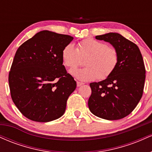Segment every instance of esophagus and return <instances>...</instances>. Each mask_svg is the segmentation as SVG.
Listing matches in <instances>:
<instances>
[{
    "instance_id": "esophagus-1",
    "label": "esophagus",
    "mask_w": 152,
    "mask_h": 152,
    "mask_svg": "<svg viewBox=\"0 0 152 152\" xmlns=\"http://www.w3.org/2000/svg\"><path fill=\"white\" fill-rule=\"evenodd\" d=\"M83 83H81V82H79V81L76 82V85H77L78 87L82 86V85H83Z\"/></svg>"
}]
</instances>
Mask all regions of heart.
I'll list each match as a JSON object with an SVG mask.
<instances>
[{"instance_id": "obj_1", "label": "heart", "mask_w": 152, "mask_h": 152, "mask_svg": "<svg viewBox=\"0 0 152 152\" xmlns=\"http://www.w3.org/2000/svg\"><path fill=\"white\" fill-rule=\"evenodd\" d=\"M61 58L64 66L74 69L78 65L80 58H86L83 69H75L70 74L82 81L104 79L113 73L117 66L118 54L113 47L95 39H86L78 44L77 48L71 43L62 50Z\"/></svg>"}]
</instances>
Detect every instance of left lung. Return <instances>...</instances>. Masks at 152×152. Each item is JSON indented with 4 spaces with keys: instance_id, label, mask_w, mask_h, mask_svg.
Segmentation results:
<instances>
[{
    "instance_id": "1",
    "label": "left lung",
    "mask_w": 152,
    "mask_h": 152,
    "mask_svg": "<svg viewBox=\"0 0 152 152\" xmlns=\"http://www.w3.org/2000/svg\"><path fill=\"white\" fill-rule=\"evenodd\" d=\"M96 39L112 45L118 62L106 79L90 83L88 108L99 118L121 119L132 113L142 96L146 71L142 53L135 43L117 33L96 36Z\"/></svg>"
}]
</instances>
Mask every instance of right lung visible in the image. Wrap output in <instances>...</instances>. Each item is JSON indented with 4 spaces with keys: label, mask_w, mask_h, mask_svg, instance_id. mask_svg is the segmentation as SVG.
<instances>
[{
    "label": "right lung",
    "mask_w": 152,
    "mask_h": 152,
    "mask_svg": "<svg viewBox=\"0 0 152 152\" xmlns=\"http://www.w3.org/2000/svg\"><path fill=\"white\" fill-rule=\"evenodd\" d=\"M74 38L40 31L17 50L8 76L12 100L28 119L48 122L60 118L76 82L63 65L61 53Z\"/></svg>",
    "instance_id": "add662e5"
}]
</instances>
